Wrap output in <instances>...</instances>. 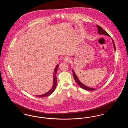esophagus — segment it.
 <instances>
[{"label":"esophagus","instance_id":"esophagus-1","mask_svg":"<svg viewBox=\"0 0 128 128\" xmlns=\"http://www.w3.org/2000/svg\"><path fill=\"white\" fill-rule=\"evenodd\" d=\"M63 60L65 61H67V62H69L70 60V57L68 56H65L63 58Z\"/></svg>","mask_w":128,"mask_h":128}]
</instances>
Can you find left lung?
<instances>
[{"label": "left lung", "mask_w": 128, "mask_h": 128, "mask_svg": "<svg viewBox=\"0 0 128 128\" xmlns=\"http://www.w3.org/2000/svg\"><path fill=\"white\" fill-rule=\"evenodd\" d=\"M97 27H98V34H102V35H104V36H110L109 34L106 32L105 30H104L103 29V28L100 27V26L97 25ZM112 43L113 44V46H114V50L115 51L116 50V46H115V43L113 41V40L112 39ZM72 70V72H73V77L74 78V80H75V81L77 83V84H78V85L80 87L82 88L83 89H84L85 90H87V91H93V90H95L96 89V88H91V87H89L88 86H87L86 85L84 84L81 82H80L78 78L77 77L76 74L74 72V70H73V69ZM99 88V87H98Z\"/></svg>", "instance_id": "left-lung-1"}]
</instances>
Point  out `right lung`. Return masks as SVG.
Here are the masks:
<instances>
[{
  "mask_svg": "<svg viewBox=\"0 0 128 128\" xmlns=\"http://www.w3.org/2000/svg\"><path fill=\"white\" fill-rule=\"evenodd\" d=\"M58 64L56 65V66L55 67L54 70V72H53V85L52 88H51V89L48 92H46V94H41V95H37V96H35L37 97H39V98H44V97H46L50 96V94H51L54 91H55L56 88V82H57V79H56V73L57 72V70L58 68Z\"/></svg>",
  "mask_w": 128,
  "mask_h": 128,
  "instance_id": "1",
  "label": "right lung"
}]
</instances>
